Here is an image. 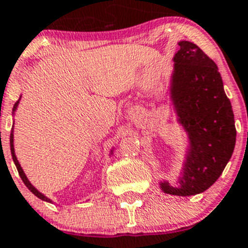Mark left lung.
<instances>
[{
  "mask_svg": "<svg viewBox=\"0 0 248 248\" xmlns=\"http://www.w3.org/2000/svg\"><path fill=\"white\" fill-rule=\"evenodd\" d=\"M173 57L171 98L189 148L177 185L160 187L173 196H192L211 187L230 161L236 143L233 111L216 63L197 45L181 41Z\"/></svg>",
  "mask_w": 248,
  "mask_h": 248,
  "instance_id": "1",
  "label": "left lung"
}]
</instances>
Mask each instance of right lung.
Wrapping results in <instances>:
<instances>
[{
  "label": "right lung",
  "instance_id": "add662e5",
  "mask_svg": "<svg viewBox=\"0 0 248 248\" xmlns=\"http://www.w3.org/2000/svg\"><path fill=\"white\" fill-rule=\"evenodd\" d=\"M18 103H20V100H18V101H17L16 103H15V106H14V112L16 111L17 106H18ZM10 146H11V155H12V158H14V162H15V165H16V167H17V171H18V173H20V177L22 178L23 184L26 185V187H27V188H29L30 191H31V192L33 193L34 196H37L38 199H41V200H42V201H46V202H52V201H51V200H49V199H47L46 196H45V195H42V193H41L40 191H37V189H36V188H34L33 186H32V185H31V182H30V181H29V178L26 177V175H25V172H23L22 167H21V165H20V163H18V161H17V157H16V155H15V148H14V126H12V130H11V136H10ZM111 152H112V151H111Z\"/></svg>",
  "mask_w": 248,
  "mask_h": 248
}]
</instances>
